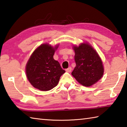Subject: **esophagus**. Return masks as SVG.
<instances>
[{
    "label": "esophagus",
    "mask_w": 127,
    "mask_h": 127,
    "mask_svg": "<svg viewBox=\"0 0 127 127\" xmlns=\"http://www.w3.org/2000/svg\"><path fill=\"white\" fill-rule=\"evenodd\" d=\"M71 70H72V68L70 67H68V68H67V69H66V71L67 72H70L71 71Z\"/></svg>",
    "instance_id": "obj_1"
}]
</instances>
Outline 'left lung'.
<instances>
[{"instance_id":"left-lung-1","label":"left lung","mask_w":127,"mask_h":127,"mask_svg":"<svg viewBox=\"0 0 127 127\" xmlns=\"http://www.w3.org/2000/svg\"><path fill=\"white\" fill-rule=\"evenodd\" d=\"M76 67L71 74L83 86L89 87L97 83L104 74L101 60L96 51L88 43L74 46Z\"/></svg>"}]
</instances>
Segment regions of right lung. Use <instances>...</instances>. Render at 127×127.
Here are the masks:
<instances>
[{"mask_svg": "<svg viewBox=\"0 0 127 127\" xmlns=\"http://www.w3.org/2000/svg\"><path fill=\"white\" fill-rule=\"evenodd\" d=\"M58 46L42 44L31 56L26 67L27 79L33 87L41 91H48L59 83L60 77L65 72L59 62L53 59Z\"/></svg>", "mask_w": 127, "mask_h": 127, "instance_id": "add662e5", "label": "right lung"}]
</instances>
